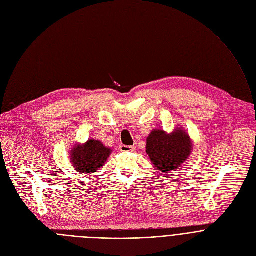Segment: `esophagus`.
I'll return each instance as SVG.
<instances>
[{
  "instance_id": "34e87169",
  "label": "esophagus",
  "mask_w": 256,
  "mask_h": 256,
  "mask_svg": "<svg viewBox=\"0 0 256 256\" xmlns=\"http://www.w3.org/2000/svg\"><path fill=\"white\" fill-rule=\"evenodd\" d=\"M120 150L122 152H132L134 150V146H126V144H122L120 147Z\"/></svg>"
}]
</instances>
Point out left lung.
Wrapping results in <instances>:
<instances>
[{
  "label": "left lung",
  "mask_w": 256,
  "mask_h": 256,
  "mask_svg": "<svg viewBox=\"0 0 256 256\" xmlns=\"http://www.w3.org/2000/svg\"><path fill=\"white\" fill-rule=\"evenodd\" d=\"M192 140L182 128L170 134L163 130H153L147 138L146 152L156 170L161 174L175 171L192 155Z\"/></svg>",
  "instance_id": "obj_1"
}]
</instances>
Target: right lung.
Listing matches in <instances>:
<instances>
[{
  "label": "right lung",
  "mask_w": 256,
  "mask_h": 256,
  "mask_svg": "<svg viewBox=\"0 0 256 256\" xmlns=\"http://www.w3.org/2000/svg\"><path fill=\"white\" fill-rule=\"evenodd\" d=\"M112 149L105 147L98 140H88L85 144H76L70 152L72 165L79 173L91 174L104 166Z\"/></svg>",
  "instance_id": "right-lung-1"
}]
</instances>
